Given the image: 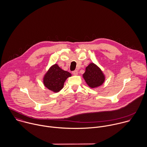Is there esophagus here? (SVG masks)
Here are the masks:
<instances>
[{
  "label": "esophagus",
  "instance_id": "1",
  "mask_svg": "<svg viewBox=\"0 0 147 147\" xmlns=\"http://www.w3.org/2000/svg\"><path fill=\"white\" fill-rule=\"evenodd\" d=\"M72 74L74 75H78V71L77 70H75L72 72Z\"/></svg>",
  "mask_w": 147,
  "mask_h": 147
}]
</instances>
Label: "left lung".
I'll return each instance as SVG.
<instances>
[{
  "mask_svg": "<svg viewBox=\"0 0 147 147\" xmlns=\"http://www.w3.org/2000/svg\"><path fill=\"white\" fill-rule=\"evenodd\" d=\"M83 77L91 88H96L105 82V74L101 68L94 63H90L86 68Z\"/></svg>",
  "mask_w": 147,
  "mask_h": 147,
  "instance_id": "left-lung-1",
  "label": "left lung"
}]
</instances>
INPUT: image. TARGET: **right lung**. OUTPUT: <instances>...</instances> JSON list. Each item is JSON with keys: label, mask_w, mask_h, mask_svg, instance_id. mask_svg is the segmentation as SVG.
<instances>
[{"label": "right lung", "mask_w": 147, "mask_h": 147, "mask_svg": "<svg viewBox=\"0 0 147 147\" xmlns=\"http://www.w3.org/2000/svg\"><path fill=\"white\" fill-rule=\"evenodd\" d=\"M71 74L62 69L57 64L52 65L45 74L43 83L46 88L50 90L57 93L62 89L67 79L71 77Z\"/></svg>", "instance_id": "obj_1"}]
</instances>
